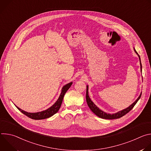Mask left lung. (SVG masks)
Masks as SVG:
<instances>
[{
	"label": "left lung",
	"instance_id": "8db88e82",
	"mask_svg": "<svg viewBox=\"0 0 151 151\" xmlns=\"http://www.w3.org/2000/svg\"><path fill=\"white\" fill-rule=\"evenodd\" d=\"M134 51L136 52V53L137 54H138V53L137 52V51L134 50ZM139 60H140V56L139 55ZM140 63V69H141V71H142V64H141V62ZM141 95L142 94H140V95L139 96V97H138V99L132 104L130 105V106H129L128 107H127V108L121 111H119L116 114H106L105 112H104L103 111H101L99 107H97L95 104L91 100L90 97H89V95H88V86H87V93H86V100H87V103L88 104V106H89L90 109L91 110V111L95 114L97 116L101 118H103V119H118V118H120L121 117L124 116L125 115H126L127 113H128L129 112H130L133 107L134 106H135V104L137 103V102L138 101V100L140 99V97H141Z\"/></svg>",
	"mask_w": 151,
	"mask_h": 151
}]
</instances>
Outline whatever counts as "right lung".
<instances>
[{
  "label": "right lung",
  "instance_id": "obj_1",
  "mask_svg": "<svg viewBox=\"0 0 151 151\" xmlns=\"http://www.w3.org/2000/svg\"><path fill=\"white\" fill-rule=\"evenodd\" d=\"M72 82H70V83H69L66 84V85L64 86V87L62 88L61 93L58 99L57 100V101L54 103V105H52L51 107H50L49 109H48L45 111L37 112V113H29V112H25L23 110H21L17 106H15L17 107V109L19 111L22 112L23 114L26 115L27 116H28L29 118H32L33 119L39 120V119H44L50 118L51 116L54 115L55 114H56L58 111V110L60 109V106L61 105V103H62V101H63V97L64 96V94H66L67 91L70 87V86L72 85Z\"/></svg>",
  "mask_w": 151,
  "mask_h": 151
}]
</instances>
